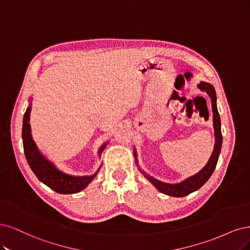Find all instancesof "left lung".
<instances>
[{"label":"left lung","instance_id":"obj_1","mask_svg":"<svg viewBox=\"0 0 250 250\" xmlns=\"http://www.w3.org/2000/svg\"><path fill=\"white\" fill-rule=\"evenodd\" d=\"M198 87L203 90L206 91L207 95L211 99V105H212V112H213V127H214V132H215V144H214V149L213 152H212L210 159L207 163V165L203 168L199 173H197L193 176L183 180L182 182L176 183V184H170V183H166L162 182L158 179H155L149 175H147L145 172L142 170L141 173L144 175V176L148 179L153 186L158 188L161 192L165 193V195L172 196V197H184L189 195L190 192L198 190L201 187L204 186L206 181L210 178V176L213 173L216 164L219 158V153L221 149V144H223V135H221V128H220V117L219 113L217 111V106H216V94H215V89L212 86L210 83L207 82H200V84H198ZM135 155V160L137 164V154L136 151L134 152Z\"/></svg>","mask_w":250,"mask_h":250}]
</instances>
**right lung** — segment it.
<instances>
[{"instance_id": "1", "label": "right lung", "mask_w": 250, "mask_h": 250, "mask_svg": "<svg viewBox=\"0 0 250 250\" xmlns=\"http://www.w3.org/2000/svg\"><path fill=\"white\" fill-rule=\"evenodd\" d=\"M31 108L32 105L26 108L23 116L22 143L25 159L27 163H29L32 171L41 182L59 193L67 195V193H75L84 189L88 186V183L95 178L98 172L91 175V176H71V175L64 174L63 172L55 168L52 163H50L44 155H42L33 140L30 125ZM106 144L107 143L101 146L99 150L100 154L105 148Z\"/></svg>"}]
</instances>
